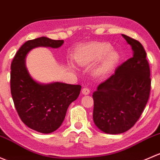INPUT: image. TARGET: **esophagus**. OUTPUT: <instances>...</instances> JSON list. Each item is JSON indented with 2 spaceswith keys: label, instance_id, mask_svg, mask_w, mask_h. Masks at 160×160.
I'll list each match as a JSON object with an SVG mask.
<instances>
[{
  "label": "esophagus",
  "instance_id": "1",
  "mask_svg": "<svg viewBox=\"0 0 160 160\" xmlns=\"http://www.w3.org/2000/svg\"><path fill=\"white\" fill-rule=\"evenodd\" d=\"M82 92L84 95H88L90 93V89L88 88H87V87H85V88H82Z\"/></svg>",
  "mask_w": 160,
  "mask_h": 160
}]
</instances>
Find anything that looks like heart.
Masks as SVG:
<instances>
[{
    "instance_id": "obj_1",
    "label": "heart",
    "mask_w": 160,
    "mask_h": 160,
    "mask_svg": "<svg viewBox=\"0 0 160 160\" xmlns=\"http://www.w3.org/2000/svg\"><path fill=\"white\" fill-rule=\"evenodd\" d=\"M112 45L105 42H92L78 48L75 53V58L81 66H90L101 60L95 69L97 75H104L112 69L119 58Z\"/></svg>"
}]
</instances>
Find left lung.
<instances>
[{
  "label": "left lung",
  "mask_w": 160,
  "mask_h": 160,
  "mask_svg": "<svg viewBox=\"0 0 160 160\" xmlns=\"http://www.w3.org/2000/svg\"><path fill=\"white\" fill-rule=\"evenodd\" d=\"M132 47V57L100 84L92 97L93 120L100 130L119 134L131 129L140 118L149 98L150 68L139 41L122 34Z\"/></svg>",
  "instance_id": "8db88e82"
}]
</instances>
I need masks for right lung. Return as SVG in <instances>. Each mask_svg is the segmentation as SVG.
<instances>
[{"mask_svg": "<svg viewBox=\"0 0 160 160\" xmlns=\"http://www.w3.org/2000/svg\"><path fill=\"white\" fill-rule=\"evenodd\" d=\"M63 40L46 37L29 40L23 44L11 65V93L21 121L38 132L51 133L65 119L69 105L80 94V85L61 82L42 85L33 79L25 66V57L36 47L59 48Z\"/></svg>", "mask_w": 160, "mask_h": 160, "instance_id": "1", "label": "right lung"}]
</instances>
